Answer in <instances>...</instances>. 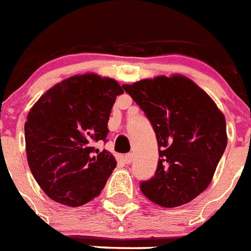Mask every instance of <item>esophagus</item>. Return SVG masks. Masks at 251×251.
<instances>
[{
  "instance_id": "obj_1",
  "label": "esophagus",
  "mask_w": 251,
  "mask_h": 251,
  "mask_svg": "<svg viewBox=\"0 0 251 251\" xmlns=\"http://www.w3.org/2000/svg\"><path fill=\"white\" fill-rule=\"evenodd\" d=\"M133 159H134V157H133V154L129 153V154H126L125 157H124V162H125L126 165H130V163L133 162Z\"/></svg>"
}]
</instances>
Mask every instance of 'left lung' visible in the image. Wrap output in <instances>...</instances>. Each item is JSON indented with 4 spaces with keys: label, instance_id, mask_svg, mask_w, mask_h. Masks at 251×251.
Segmentation results:
<instances>
[{
    "label": "left lung",
    "instance_id": "obj_1",
    "mask_svg": "<svg viewBox=\"0 0 251 251\" xmlns=\"http://www.w3.org/2000/svg\"><path fill=\"white\" fill-rule=\"evenodd\" d=\"M145 111L158 142L154 177L141 192L163 207L185 205L209 186L227 145L226 121L210 96L181 74L122 85Z\"/></svg>",
    "mask_w": 251,
    "mask_h": 251
}]
</instances>
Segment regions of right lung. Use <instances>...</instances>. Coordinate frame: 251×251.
Here are the masks:
<instances>
[{"instance_id":"obj_1","label":"right lung","mask_w":251,"mask_h":251,"mask_svg":"<svg viewBox=\"0 0 251 251\" xmlns=\"http://www.w3.org/2000/svg\"><path fill=\"white\" fill-rule=\"evenodd\" d=\"M122 93L116 79L78 74L50 88L33 105L25 122L27 163L53 201L85 205L105 187L117 162L94 144L106 141L111 107Z\"/></svg>"}]
</instances>
